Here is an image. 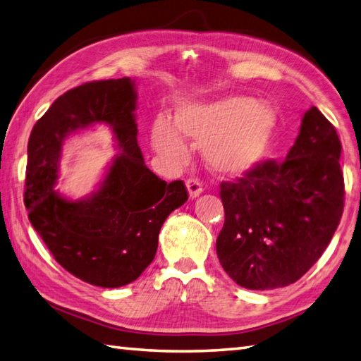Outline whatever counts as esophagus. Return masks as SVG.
<instances>
[{"label": "esophagus", "instance_id": "esophagus-1", "mask_svg": "<svg viewBox=\"0 0 361 361\" xmlns=\"http://www.w3.org/2000/svg\"><path fill=\"white\" fill-rule=\"evenodd\" d=\"M185 185H187V190H188L190 199H195V197H197L199 195L202 193V190H204V187H202V182L199 180V179H195V178L187 179Z\"/></svg>", "mask_w": 361, "mask_h": 361}]
</instances>
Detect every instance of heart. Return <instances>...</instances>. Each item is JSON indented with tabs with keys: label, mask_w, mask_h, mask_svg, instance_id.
Listing matches in <instances>:
<instances>
[{
	"label": "heart",
	"mask_w": 361,
	"mask_h": 361,
	"mask_svg": "<svg viewBox=\"0 0 361 361\" xmlns=\"http://www.w3.org/2000/svg\"><path fill=\"white\" fill-rule=\"evenodd\" d=\"M278 131V114L267 103L230 95L208 103L176 108L173 122L159 116L153 126L154 147L165 159L183 164L188 149L183 137L204 147L207 162L222 176L255 171L270 154Z\"/></svg>",
	"instance_id": "obj_1"
}]
</instances>
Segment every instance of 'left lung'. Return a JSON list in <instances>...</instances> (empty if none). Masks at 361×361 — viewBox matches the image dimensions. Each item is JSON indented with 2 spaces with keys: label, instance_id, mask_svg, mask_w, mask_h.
I'll return each instance as SVG.
<instances>
[{
  "label": "left lung",
  "instance_id": "left-lung-1",
  "mask_svg": "<svg viewBox=\"0 0 361 361\" xmlns=\"http://www.w3.org/2000/svg\"><path fill=\"white\" fill-rule=\"evenodd\" d=\"M341 142L312 106L286 160L221 183L226 221L216 239L222 269L250 290L286 287L306 274L337 230L344 207Z\"/></svg>",
  "mask_w": 361,
  "mask_h": 361
}]
</instances>
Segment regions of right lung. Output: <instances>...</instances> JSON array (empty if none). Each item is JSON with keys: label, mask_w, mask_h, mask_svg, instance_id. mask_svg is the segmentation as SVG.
Segmentation results:
<instances>
[{"label": "right lung", "mask_w": 361, "mask_h": 361, "mask_svg": "<svg viewBox=\"0 0 361 361\" xmlns=\"http://www.w3.org/2000/svg\"><path fill=\"white\" fill-rule=\"evenodd\" d=\"M131 78L100 80L65 92L35 123L27 145L24 204L29 221L60 266L85 283L122 287L154 259L159 231L187 202L182 180L166 183L143 162ZM114 130L121 153L99 188L69 202L53 185L62 142L92 124Z\"/></svg>", "instance_id": "obj_1"}]
</instances>
